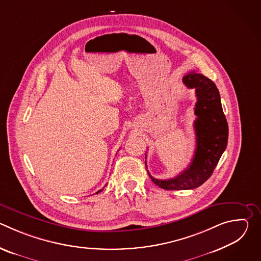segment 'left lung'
<instances>
[{
	"label": "left lung",
	"mask_w": 261,
	"mask_h": 261,
	"mask_svg": "<svg viewBox=\"0 0 261 261\" xmlns=\"http://www.w3.org/2000/svg\"><path fill=\"white\" fill-rule=\"evenodd\" d=\"M182 82L189 89H195L197 98L194 108L197 117L194 122L196 148L190 165L173 178L158 179L147 171L154 184L164 190H190L199 187L212 175L227 146L228 124L216 85L196 72L188 73Z\"/></svg>",
	"instance_id": "1"
}]
</instances>
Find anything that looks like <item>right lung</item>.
Listing matches in <instances>:
<instances>
[{
  "label": "right lung",
  "instance_id": "right-lung-1",
  "mask_svg": "<svg viewBox=\"0 0 261 261\" xmlns=\"http://www.w3.org/2000/svg\"><path fill=\"white\" fill-rule=\"evenodd\" d=\"M102 190H103V189H101V190H99V191H98V192H97V193H99V192H101V191H102ZM97 193H96V194H97Z\"/></svg>",
  "mask_w": 261,
  "mask_h": 261
}]
</instances>
